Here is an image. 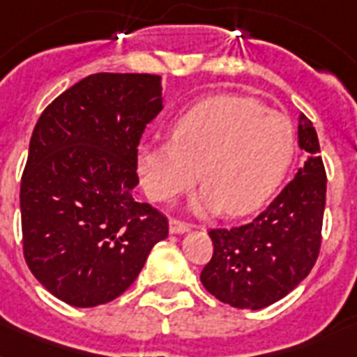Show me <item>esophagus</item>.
Segmentation results:
<instances>
[{
    "label": "esophagus",
    "mask_w": 357,
    "mask_h": 357,
    "mask_svg": "<svg viewBox=\"0 0 357 357\" xmlns=\"http://www.w3.org/2000/svg\"><path fill=\"white\" fill-rule=\"evenodd\" d=\"M168 228H170V234H185V231H189V224L183 222V220H178V218H170V222H168Z\"/></svg>",
    "instance_id": "esophagus-1"
}]
</instances>
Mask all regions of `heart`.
Returning a JSON list of instances; mask_svg holds the SVG:
<instances>
[{"label":"heart","instance_id":"heart-1","mask_svg":"<svg viewBox=\"0 0 357 357\" xmlns=\"http://www.w3.org/2000/svg\"><path fill=\"white\" fill-rule=\"evenodd\" d=\"M294 157V128L283 113L248 96H213L172 123V140L142 144L137 168L146 195L167 202L206 185L195 207L229 215L257 209L285 178Z\"/></svg>","mask_w":357,"mask_h":357}]
</instances>
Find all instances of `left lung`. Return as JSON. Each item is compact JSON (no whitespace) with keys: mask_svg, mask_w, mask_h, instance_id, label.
I'll list each match as a JSON object with an SVG mask.
<instances>
[{"mask_svg":"<svg viewBox=\"0 0 357 357\" xmlns=\"http://www.w3.org/2000/svg\"><path fill=\"white\" fill-rule=\"evenodd\" d=\"M298 146L310 153L291 183L248 224L209 231L213 257L204 287L238 310H263L287 296L311 272L322 241L326 170L313 123L300 114Z\"/></svg>","mask_w":357,"mask_h":357,"instance_id":"8db88e82","label":"left lung"}]
</instances>
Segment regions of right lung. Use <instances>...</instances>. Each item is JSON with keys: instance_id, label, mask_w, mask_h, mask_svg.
Masks as SVG:
<instances>
[{"instance_id": "obj_1", "label": "right lung", "mask_w": 357, "mask_h": 357, "mask_svg": "<svg viewBox=\"0 0 357 357\" xmlns=\"http://www.w3.org/2000/svg\"><path fill=\"white\" fill-rule=\"evenodd\" d=\"M161 91L159 75L92 74L33 129L20 187L24 257L74 307L120 296L168 237L167 217L133 198L137 148L161 113Z\"/></svg>"}]
</instances>
